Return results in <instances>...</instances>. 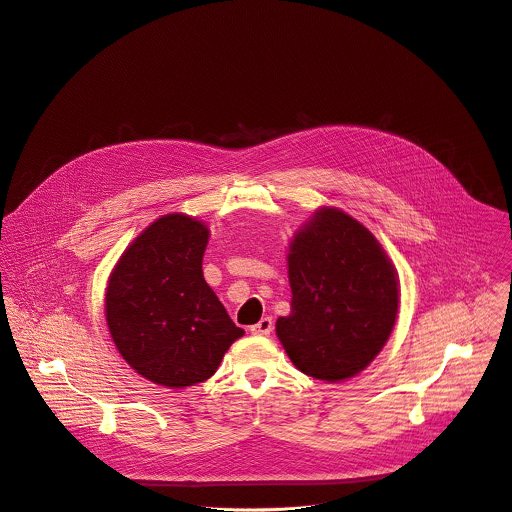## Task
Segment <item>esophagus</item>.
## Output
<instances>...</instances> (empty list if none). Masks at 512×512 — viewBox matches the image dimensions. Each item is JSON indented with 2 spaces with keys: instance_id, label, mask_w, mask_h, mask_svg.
Segmentation results:
<instances>
[{
  "instance_id": "obj_1",
  "label": "esophagus",
  "mask_w": 512,
  "mask_h": 512,
  "mask_svg": "<svg viewBox=\"0 0 512 512\" xmlns=\"http://www.w3.org/2000/svg\"><path fill=\"white\" fill-rule=\"evenodd\" d=\"M272 329H274L272 317H262L258 323H254V325L250 327V333H252V335H262V337H266V335L272 333Z\"/></svg>"
}]
</instances>
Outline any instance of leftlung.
<instances>
[{
    "label": "left lung",
    "mask_w": 512,
    "mask_h": 512,
    "mask_svg": "<svg viewBox=\"0 0 512 512\" xmlns=\"http://www.w3.org/2000/svg\"><path fill=\"white\" fill-rule=\"evenodd\" d=\"M292 313L276 333L297 370L339 382L365 370L386 345L398 313V278L359 220L323 207L293 236Z\"/></svg>",
    "instance_id": "obj_1"
}]
</instances>
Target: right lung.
I'll list each match as a JSON object with an SVG mask.
<instances>
[{
	"mask_svg": "<svg viewBox=\"0 0 512 512\" xmlns=\"http://www.w3.org/2000/svg\"><path fill=\"white\" fill-rule=\"evenodd\" d=\"M205 222L173 213L126 248L106 288V323L124 361L165 388L211 378L244 335L203 278Z\"/></svg>",
	"mask_w": 512,
	"mask_h": 512,
	"instance_id": "obj_1",
	"label": "right lung"
}]
</instances>
